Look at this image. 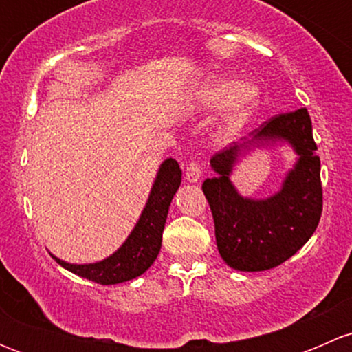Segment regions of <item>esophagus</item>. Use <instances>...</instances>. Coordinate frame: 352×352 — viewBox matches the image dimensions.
Masks as SVG:
<instances>
[{
	"instance_id": "esophagus-1",
	"label": "esophagus",
	"mask_w": 352,
	"mask_h": 352,
	"mask_svg": "<svg viewBox=\"0 0 352 352\" xmlns=\"http://www.w3.org/2000/svg\"><path fill=\"white\" fill-rule=\"evenodd\" d=\"M186 179L187 182L190 184H196L199 179H201V165H199L197 162H189V165H187L186 168Z\"/></svg>"
}]
</instances>
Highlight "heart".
<instances>
[{
	"label": "heart",
	"instance_id": "1",
	"mask_svg": "<svg viewBox=\"0 0 352 352\" xmlns=\"http://www.w3.org/2000/svg\"><path fill=\"white\" fill-rule=\"evenodd\" d=\"M190 107L199 113L216 112L225 107L219 120V136L233 138L247 126L258 102V94L250 85L233 76H212L190 94Z\"/></svg>",
	"mask_w": 352,
	"mask_h": 352
}]
</instances>
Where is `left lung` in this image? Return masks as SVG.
Segmentation results:
<instances>
[{
  "label": "left lung",
  "instance_id": "1",
  "mask_svg": "<svg viewBox=\"0 0 352 352\" xmlns=\"http://www.w3.org/2000/svg\"><path fill=\"white\" fill-rule=\"evenodd\" d=\"M287 142L298 155L282 190L265 199L240 197L229 177L241 155L254 147ZM216 175L202 192L214 219L219 255L236 271H267L287 261L310 240L322 214L320 158L307 109L279 113L239 143L211 158Z\"/></svg>",
  "mask_w": 352,
  "mask_h": 352
}]
</instances>
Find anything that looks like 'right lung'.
I'll return each instance as SVG.
<instances>
[{"mask_svg":"<svg viewBox=\"0 0 352 352\" xmlns=\"http://www.w3.org/2000/svg\"><path fill=\"white\" fill-rule=\"evenodd\" d=\"M182 180V170L173 158L160 165L146 206L127 240L109 255L94 264H69L52 255L56 262L73 274L98 285H119L146 272L158 257L170 202Z\"/></svg>","mask_w":352,"mask_h":352,"instance_id":"1","label":"right lung"}]
</instances>
